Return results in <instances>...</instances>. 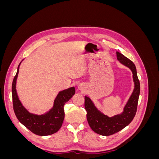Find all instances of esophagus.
I'll return each mask as SVG.
<instances>
[{
    "label": "esophagus",
    "mask_w": 159,
    "mask_h": 159,
    "mask_svg": "<svg viewBox=\"0 0 159 159\" xmlns=\"http://www.w3.org/2000/svg\"><path fill=\"white\" fill-rule=\"evenodd\" d=\"M78 88L80 90H81V91H84V90H85V89H84L85 86H84V84H79Z\"/></svg>",
    "instance_id": "34e87169"
}]
</instances>
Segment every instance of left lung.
Here are the masks:
<instances>
[{"mask_svg": "<svg viewBox=\"0 0 159 159\" xmlns=\"http://www.w3.org/2000/svg\"><path fill=\"white\" fill-rule=\"evenodd\" d=\"M117 60L123 65L131 70L134 81V89L131 95L124 107L121 114L109 117L99 111L91 99L85 96V109L87 111V120L93 131L103 136H109L116 133L127 127L135 116L139 94L140 82L137 77L136 67L132 61L119 52H116Z\"/></svg>", "mask_w": 159, "mask_h": 159, "instance_id": "obj_1", "label": "left lung"}]
</instances>
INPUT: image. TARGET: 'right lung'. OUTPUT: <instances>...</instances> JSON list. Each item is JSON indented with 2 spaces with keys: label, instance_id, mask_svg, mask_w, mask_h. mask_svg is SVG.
Segmentation results:
<instances>
[{
  "label": "right lung",
  "instance_id": "right-lung-1",
  "mask_svg": "<svg viewBox=\"0 0 159 159\" xmlns=\"http://www.w3.org/2000/svg\"><path fill=\"white\" fill-rule=\"evenodd\" d=\"M19 64L16 75L12 85L13 109L18 121L31 132L37 135L47 136L59 131L64 119L65 103L72 98L75 93L74 87L61 91L54 100L53 107L47 113L42 115H36L30 113L23 106L18 98L16 89V80L19 71Z\"/></svg>",
  "mask_w": 159,
  "mask_h": 159
}]
</instances>
